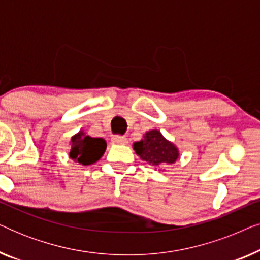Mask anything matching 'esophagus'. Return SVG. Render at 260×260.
Returning a JSON list of instances; mask_svg holds the SVG:
<instances>
[{
	"instance_id": "esophagus-1",
	"label": "esophagus",
	"mask_w": 260,
	"mask_h": 260,
	"mask_svg": "<svg viewBox=\"0 0 260 260\" xmlns=\"http://www.w3.org/2000/svg\"><path fill=\"white\" fill-rule=\"evenodd\" d=\"M112 143L115 144H126L127 138L125 136H113L112 137Z\"/></svg>"
}]
</instances>
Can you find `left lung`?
<instances>
[{
  "instance_id": "8db88e82",
  "label": "left lung",
  "mask_w": 260,
  "mask_h": 260,
  "mask_svg": "<svg viewBox=\"0 0 260 260\" xmlns=\"http://www.w3.org/2000/svg\"><path fill=\"white\" fill-rule=\"evenodd\" d=\"M134 150L152 168L161 172L166 166L174 165L180 157L179 149L173 142L167 138L158 130H150L144 134L143 140L135 142Z\"/></svg>"
}]
</instances>
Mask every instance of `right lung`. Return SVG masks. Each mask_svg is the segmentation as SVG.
<instances>
[{"mask_svg": "<svg viewBox=\"0 0 260 260\" xmlns=\"http://www.w3.org/2000/svg\"><path fill=\"white\" fill-rule=\"evenodd\" d=\"M70 145V157L76 163L83 166H90L99 161L106 150L105 140L88 136L84 133V130H80L72 136Z\"/></svg>", "mask_w": 260, "mask_h": 260, "instance_id": "add662e5", "label": "right lung"}]
</instances>
